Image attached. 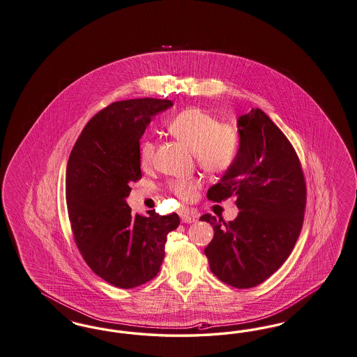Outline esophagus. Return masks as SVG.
Wrapping results in <instances>:
<instances>
[{
  "label": "esophagus",
  "mask_w": 357,
  "mask_h": 357,
  "mask_svg": "<svg viewBox=\"0 0 357 357\" xmlns=\"http://www.w3.org/2000/svg\"><path fill=\"white\" fill-rule=\"evenodd\" d=\"M197 215L192 214V213H190V211H183L182 214H181V219H182V222L183 223H194V222H197Z\"/></svg>",
  "instance_id": "esophagus-1"
}]
</instances>
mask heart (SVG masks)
I'll use <instances>...</instances> for the list:
<instances>
[{"label":"heart","instance_id":"heart-1","mask_svg":"<svg viewBox=\"0 0 357 357\" xmlns=\"http://www.w3.org/2000/svg\"><path fill=\"white\" fill-rule=\"evenodd\" d=\"M166 128L172 137L188 146L198 165L210 174H225L235 165L241 150V134L236 126L229 122H219L215 115L199 107H188L174 115ZM155 158V143L143 141L139 150V162L143 169L153 165ZM199 179H175L169 188L183 202H191L198 195Z\"/></svg>","mask_w":357,"mask_h":357}]
</instances>
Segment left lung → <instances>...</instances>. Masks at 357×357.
<instances>
[{"label":"left lung","mask_w":357,"mask_h":357,"mask_svg":"<svg viewBox=\"0 0 357 357\" xmlns=\"http://www.w3.org/2000/svg\"><path fill=\"white\" fill-rule=\"evenodd\" d=\"M238 128V159L207 198L235 197L239 214L229 223L210 214L200 220L214 227L204 248L211 271L243 289L267 280L291 255L303 227L307 188L294 146L268 115L252 109L239 116Z\"/></svg>","instance_id":"1"}]
</instances>
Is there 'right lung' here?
Returning a JSON list of instances; mask_svg holds the SVG:
<instances>
[{
	"label": "right lung",
	"mask_w": 357,
	"mask_h": 357,
	"mask_svg": "<svg viewBox=\"0 0 357 357\" xmlns=\"http://www.w3.org/2000/svg\"><path fill=\"white\" fill-rule=\"evenodd\" d=\"M157 98L118 100L94 115L73 147L66 204L75 244L105 282L134 288L157 276L179 216L132 214L130 183L142 178L139 141L151 118L172 107Z\"/></svg>",
	"instance_id": "right-lung-1"
}]
</instances>
